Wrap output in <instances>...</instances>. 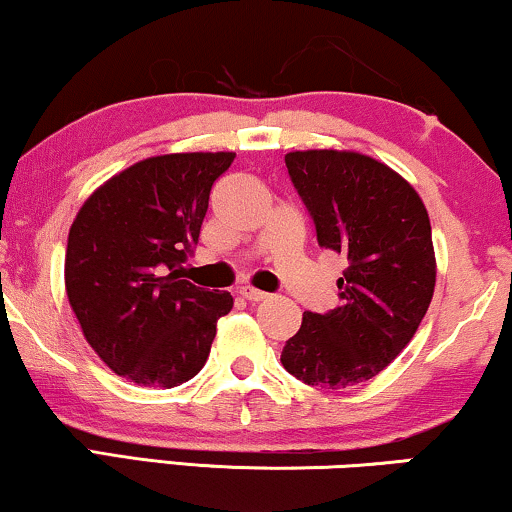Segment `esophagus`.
<instances>
[{
    "label": "esophagus",
    "instance_id": "esophagus-1",
    "mask_svg": "<svg viewBox=\"0 0 512 512\" xmlns=\"http://www.w3.org/2000/svg\"><path fill=\"white\" fill-rule=\"evenodd\" d=\"M240 296L244 300H251V303H261V300H268L270 296L265 291H258L254 286H240Z\"/></svg>",
    "mask_w": 512,
    "mask_h": 512
}]
</instances>
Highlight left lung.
Wrapping results in <instances>:
<instances>
[{"label":"left lung","mask_w":512,"mask_h":512,"mask_svg":"<svg viewBox=\"0 0 512 512\" xmlns=\"http://www.w3.org/2000/svg\"><path fill=\"white\" fill-rule=\"evenodd\" d=\"M321 247L347 258L340 305L305 312L282 366L310 387L373 380L415 338L433 289L436 251L422 198L401 174L359 151L310 149L284 156Z\"/></svg>","instance_id":"obj_1"}]
</instances>
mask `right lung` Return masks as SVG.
Listing matches in <instances>:
<instances>
[{
    "label": "right lung",
    "instance_id": "add662e5",
    "mask_svg": "<svg viewBox=\"0 0 512 512\" xmlns=\"http://www.w3.org/2000/svg\"><path fill=\"white\" fill-rule=\"evenodd\" d=\"M233 151L153 156L90 193L69 228L65 289L83 338L139 387H179L205 366L228 291L181 275Z\"/></svg>",
    "mask_w": 512,
    "mask_h": 512
}]
</instances>
